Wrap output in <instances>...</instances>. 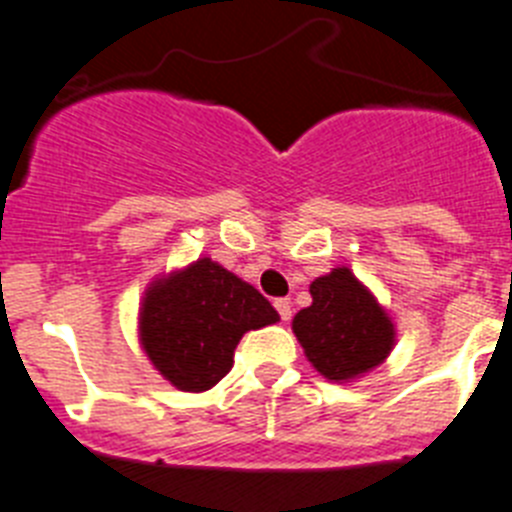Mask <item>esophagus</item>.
I'll return each instance as SVG.
<instances>
[{
  "instance_id": "esophagus-1",
  "label": "esophagus",
  "mask_w": 512,
  "mask_h": 512,
  "mask_svg": "<svg viewBox=\"0 0 512 512\" xmlns=\"http://www.w3.org/2000/svg\"><path fill=\"white\" fill-rule=\"evenodd\" d=\"M274 308L279 310V318H282V321H290L292 318V303L287 298H279V300H274Z\"/></svg>"
}]
</instances>
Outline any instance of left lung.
<instances>
[{
	"mask_svg": "<svg viewBox=\"0 0 512 512\" xmlns=\"http://www.w3.org/2000/svg\"><path fill=\"white\" fill-rule=\"evenodd\" d=\"M313 303L292 318L310 365L329 381H352L378 368L393 347V323L347 266L310 285Z\"/></svg>",
	"mask_w": 512,
	"mask_h": 512,
	"instance_id": "1",
	"label": "left lung"
}]
</instances>
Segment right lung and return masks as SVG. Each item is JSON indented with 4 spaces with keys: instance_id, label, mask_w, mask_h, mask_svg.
I'll list each match as a JSON object with an SVG mask.
<instances>
[{
    "instance_id": "obj_1",
    "label": "right lung",
    "mask_w": 512,
    "mask_h": 512,
    "mask_svg": "<svg viewBox=\"0 0 512 512\" xmlns=\"http://www.w3.org/2000/svg\"><path fill=\"white\" fill-rule=\"evenodd\" d=\"M277 321L256 287L217 261L199 259L147 287L139 339L165 381L199 393L230 373L240 336Z\"/></svg>"
}]
</instances>
